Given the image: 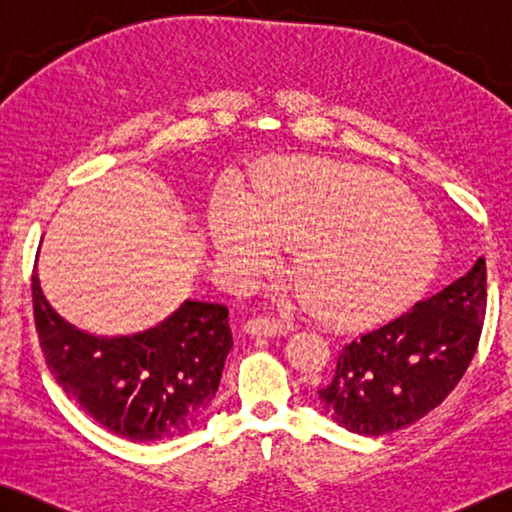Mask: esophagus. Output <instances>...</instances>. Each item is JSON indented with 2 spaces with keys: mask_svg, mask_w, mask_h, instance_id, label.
I'll use <instances>...</instances> for the list:
<instances>
[{
  "mask_svg": "<svg viewBox=\"0 0 512 512\" xmlns=\"http://www.w3.org/2000/svg\"><path fill=\"white\" fill-rule=\"evenodd\" d=\"M243 330L248 335H257V337H282L289 335L294 330V323L287 319H271V316H262V319H250Z\"/></svg>",
  "mask_w": 512,
  "mask_h": 512,
  "instance_id": "obj_1",
  "label": "esophagus"
}]
</instances>
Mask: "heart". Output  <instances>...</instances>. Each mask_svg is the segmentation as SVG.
<instances>
[{
  "mask_svg": "<svg viewBox=\"0 0 512 512\" xmlns=\"http://www.w3.org/2000/svg\"><path fill=\"white\" fill-rule=\"evenodd\" d=\"M209 237L218 257L250 273L298 249L296 280L314 310L339 326L403 314L424 294L442 257L435 223L389 177L335 161L282 159L253 193L214 200Z\"/></svg>",
  "mask_w": 512,
  "mask_h": 512,
  "instance_id": "1",
  "label": "heart"
}]
</instances>
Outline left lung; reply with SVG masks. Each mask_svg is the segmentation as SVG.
<instances>
[{"instance_id": "obj_1", "label": "left lung", "mask_w": 512, "mask_h": 512, "mask_svg": "<svg viewBox=\"0 0 512 512\" xmlns=\"http://www.w3.org/2000/svg\"><path fill=\"white\" fill-rule=\"evenodd\" d=\"M485 259L440 294L344 346L335 378L319 389L326 415L358 435H387L435 410L460 383L481 339Z\"/></svg>"}]
</instances>
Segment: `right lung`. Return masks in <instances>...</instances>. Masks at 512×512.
<instances>
[{
    "instance_id": "obj_1",
    "label": "right lung",
    "mask_w": 512,
    "mask_h": 512,
    "mask_svg": "<svg viewBox=\"0 0 512 512\" xmlns=\"http://www.w3.org/2000/svg\"><path fill=\"white\" fill-rule=\"evenodd\" d=\"M47 367L97 424L132 442L189 433L212 405L232 348L227 307L184 300L150 330L95 337L68 323L31 278Z\"/></svg>"
}]
</instances>
